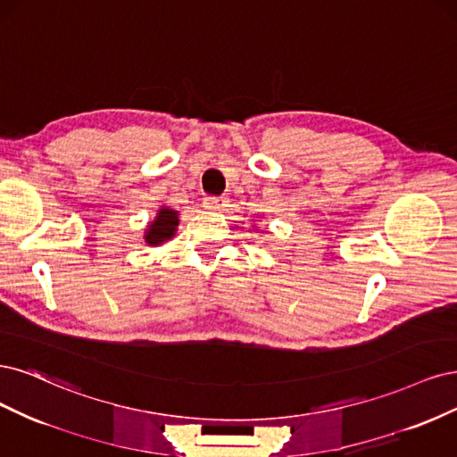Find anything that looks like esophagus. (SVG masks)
<instances>
[{
	"instance_id": "esophagus-1",
	"label": "esophagus",
	"mask_w": 457,
	"mask_h": 457,
	"mask_svg": "<svg viewBox=\"0 0 457 457\" xmlns=\"http://www.w3.org/2000/svg\"><path fill=\"white\" fill-rule=\"evenodd\" d=\"M226 197H216V195H211V197H204L203 199V207L207 211H224L226 207Z\"/></svg>"
}]
</instances>
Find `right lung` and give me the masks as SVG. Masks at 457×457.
Masks as SVG:
<instances>
[{
  "label": "right lung",
  "instance_id": "add662e5",
  "mask_svg": "<svg viewBox=\"0 0 457 457\" xmlns=\"http://www.w3.org/2000/svg\"><path fill=\"white\" fill-rule=\"evenodd\" d=\"M176 226H179V214H176V211L161 209L155 218V222H152L148 231H145V243H150V245L163 243L165 239L172 237L176 231Z\"/></svg>",
  "mask_w": 457,
  "mask_h": 457
}]
</instances>
